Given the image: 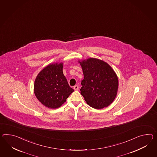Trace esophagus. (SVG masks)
Returning a JSON list of instances; mask_svg holds the SVG:
<instances>
[{"label": "esophagus", "instance_id": "esophagus-1", "mask_svg": "<svg viewBox=\"0 0 157 157\" xmlns=\"http://www.w3.org/2000/svg\"><path fill=\"white\" fill-rule=\"evenodd\" d=\"M74 89L75 90H76V91L78 90H79V86H77V85L74 86Z\"/></svg>", "mask_w": 157, "mask_h": 157}]
</instances>
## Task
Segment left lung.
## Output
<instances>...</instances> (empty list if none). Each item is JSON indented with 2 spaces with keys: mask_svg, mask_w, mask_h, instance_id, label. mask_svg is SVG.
<instances>
[{
  "mask_svg": "<svg viewBox=\"0 0 157 157\" xmlns=\"http://www.w3.org/2000/svg\"><path fill=\"white\" fill-rule=\"evenodd\" d=\"M84 79L80 94L90 107L102 109L110 105L116 96L117 77L107 63L91 58L80 62Z\"/></svg>",
  "mask_w": 157,
  "mask_h": 157,
  "instance_id": "8db88e82",
  "label": "left lung"
}]
</instances>
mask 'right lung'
Instances as JSON below:
<instances>
[{
	"label": "right lung",
	"mask_w": 157,
	"mask_h": 157,
	"mask_svg": "<svg viewBox=\"0 0 157 157\" xmlns=\"http://www.w3.org/2000/svg\"><path fill=\"white\" fill-rule=\"evenodd\" d=\"M62 69V63L49 65L38 74L35 80V95L48 108L61 107L74 91L69 86Z\"/></svg>",
	"instance_id": "1"
}]
</instances>
